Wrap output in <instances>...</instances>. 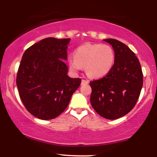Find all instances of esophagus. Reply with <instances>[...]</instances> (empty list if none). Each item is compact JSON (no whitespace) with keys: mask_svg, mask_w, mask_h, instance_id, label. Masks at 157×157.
Wrapping results in <instances>:
<instances>
[{"mask_svg":"<svg viewBox=\"0 0 157 157\" xmlns=\"http://www.w3.org/2000/svg\"><path fill=\"white\" fill-rule=\"evenodd\" d=\"M89 83V80H85V79H82L81 82V85H84V84H88Z\"/></svg>","mask_w":157,"mask_h":157,"instance_id":"esophagus-1","label":"esophagus"}]
</instances>
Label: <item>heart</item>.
<instances>
[{"instance_id": "1", "label": "heart", "mask_w": 157, "mask_h": 157, "mask_svg": "<svg viewBox=\"0 0 157 157\" xmlns=\"http://www.w3.org/2000/svg\"><path fill=\"white\" fill-rule=\"evenodd\" d=\"M114 61L115 53L110 46L87 43L75 50L74 58L68 59V66L73 72H78L82 68H85L89 77L99 78L109 72Z\"/></svg>"}]
</instances>
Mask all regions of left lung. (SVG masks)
Masks as SVG:
<instances>
[{"mask_svg": "<svg viewBox=\"0 0 157 157\" xmlns=\"http://www.w3.org/2000/svg\"><path fill=\"white\" fill-rule=\"evenodd\" d=\"M104 41L112 46L115 61L107 75L90 82V101L100 116L115 120L134 108L142 89L143 77L139 59L125 44L113 39Z\"/></svg>", "mask_w": 157, "mask_h": 157, "instance_id": "left-lung-1", "label": "left lung"}]
</instances>
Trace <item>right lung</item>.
<instances>
[{
  "mask_svg": "<svg viewBox=\"0 0 157 157\" xmlns=\"http://www.w3.org/2000/svg\"><path fill=\"white\" fill-rule=\"evenodd\" d=\"M71 39L48 37L31 46L23 53L17 85L23 105L41 120L59 116L81 83L68 75L67 48Z\"/></svg>",
  "mask_w": 157,
  "mask_h": 157,
  "instance_id": "right-lung-1",
  "label": "right lung"
}]
</instances>
